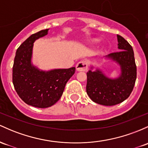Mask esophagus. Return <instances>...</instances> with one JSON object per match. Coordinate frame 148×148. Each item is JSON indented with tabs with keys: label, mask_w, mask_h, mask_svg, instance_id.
<instances>
[{
	"label": "esophagus",
	"mask_w": 148,
	"mask_h": 148,
	"mask_svg": "<svg viewBox=\"0 0 148 148\" xmlns=\"http://www.w3.org/2000/svg\"><path fill=\"white\" fill-rule=\"evenodd\" d=\"M77 71H86L88 69V63L86 61L82 60L79 62L76 65Z\"/></svg>",
	"instance_id": "esophagus-1"
}]
</instances>
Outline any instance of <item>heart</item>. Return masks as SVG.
<instances>
[{"label":"heart","instance_id":"heart-1","mask_svg":"<svg viewBox=\"0 0 148 148\" xmlns=\"http://www.w3.org/2000/svg\"><path fill=\"white\" fill-rule=\"evenodd\" d=\"M92 43H94V44H95V43H97L98 42V40H92Z\"/></svg>","mask_w":148,"mask_h":148}]
</instances>
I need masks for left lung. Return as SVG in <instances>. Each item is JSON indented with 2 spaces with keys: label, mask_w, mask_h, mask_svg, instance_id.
<instances>
[{
  "label": "left lung",
  "mask_w": 148,
  "mask_h": 148,
  "mask_svg": "<svg viewBox=\"0 0 148 148\" xmlns=\"http://www.w3.org/2000/svg\"><path fill=\"white\" fill-rule=\"evenodd\" d=\"M119 51L110 53L107 58L120 66L121 74L116 79H110L100 69L87 72L86 92L95 103L112 106L122 103L131 95L136 80V65L133 48L121 36L117 35Z\"/></svg>",
  "instance_id": "8db88e82"
}]
</instances>
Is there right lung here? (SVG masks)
<instances>
[{
	"mask_svg": "<svg viewBox=\"0 0 148 148\" xmlns=\"http://www.w3.org/2000/svg\"><path fill=\"white\" fill-rule=\"evenodd\" d=\"M49 29L31 35L17 48L12 67V83L19 98L27 105L46 108L61 98L66 82L75 73V67L40 70L32 63L36 40L48 34Z\"/></svg>",
	"mask_w": 148,
	"mask_h": 148,
	"instance_id": "add662e5",
	"label": "right lung"
}]
</instances>
